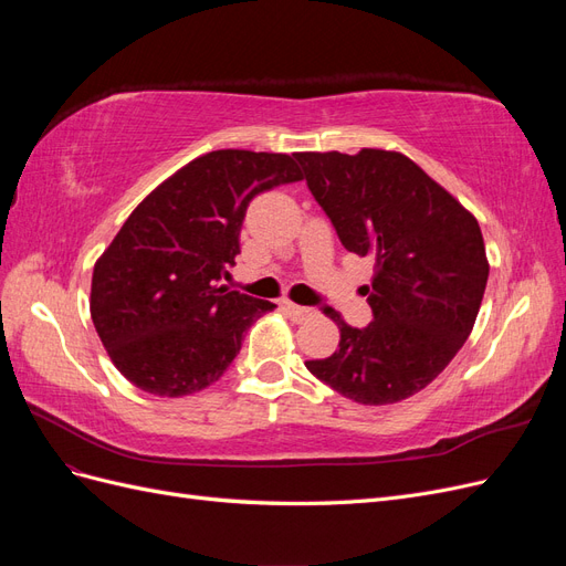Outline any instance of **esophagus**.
<instances>
[{"mask_svg":"<svg viewBox=\"0 0 566 566\" xmlns=\"http://www.w3.org/2000/svg\"><path fill=\"white\" fill-rule=\"evenodd\" d=\"M283 310L293 316L295 321H306V318H312L314 316V310H310V306H300V304H295V302H283Z\"/></svg>","mask_w":566,"mask_h":566,"instance_id":"34e87169","label":"esophagus"}]
</instances>
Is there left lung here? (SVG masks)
I'll return each instance as SVG.
<instances>
[{
  "label": "left lung",
  "mask_w": 566,
  "mask_h": 566,
  "mask_svg": "<svg viewBox=\"0 0 566 566\" xmlns=\"http://www.w3.org/2000/svg\"><path fill=\"white\" fill-rule=\"evenodd\" d=\"M339 243L373 256L366 328L331 310L339 349L306 361L356 403H397L424 389L465 345L486 290L482 229L432 177L397 150L295 153Z\"/></svg>",
  "instance_id": "left-lung-1"
}]
</instances>
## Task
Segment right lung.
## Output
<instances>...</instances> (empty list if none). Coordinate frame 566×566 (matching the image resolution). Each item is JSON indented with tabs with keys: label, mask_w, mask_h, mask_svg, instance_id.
Masks as SVG:
<instances>
[{
	"label": "right lung",
	"mask_w": 566,
	"mask_h": 566,
	"mask_svg": "<svg viewBox=\"0 0 566 566\" xmlns=\"http://www.w3.org/2000/svg\"><path fill=\"white\" fill-rule=\"evenodd\" d=\"M293 156L212 150L146 196L92 276V321L115 368L156 397L217 382L271 302L219 281L241 254L254 196L300 181Z\"/></svg>",
	"instance_id": "obj_1"
}]
</instances>
